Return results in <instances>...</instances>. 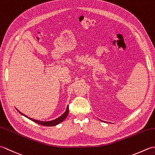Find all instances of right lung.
I'll use <instances>...</instances> for the list:
<instances>
[{
  "label": "right lung",
  "mask_w": 155,
  "mask_h": 155,
  "mask_svg": "<svg viewBox=\"0 0 155 155\" xmlns=\"http://www.w3.org/2000/svg\"><path fill=\"white\" fill-rule=\"evenodd\" d=\"M18 112H19V113H21V114L24 115L25 117H27L28 118H29V119L31 120L32 121L35 122V123H36L39 124H41V125H43V126L52 127V126H55V125H57V124H59V123H61V122L63 121V120L65 119V118H67V115H68V107H67V110L65 111V113H64L63 114H62V115H61V116L60 117L57 118V119H55V120H54L48 121V122H43V121H40V120H37L32 119V118H29V117H27V116H26V115H25V114H23V113H21V112H20V111H18Z\"/></svg>",
  "instance_id": "right-lung-1"
}]
</instances>
